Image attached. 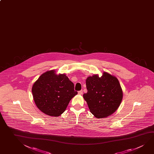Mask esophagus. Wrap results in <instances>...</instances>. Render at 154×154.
Segmentation results:
<instances>
[{"label": "esophagus", "mask_w": 154, "mask_h": 154, "mask_svg": "<svg viewBox=\"0 0 154 154\" xmlns=\"http://www.w3.org/2000/svg\"><path fill=\"white\" fill-rule=\"evenodd\" d=\"M78 94H80V95L83 94V90H81V91H78Z\"/></svg>", "instance_id": "esophagus-1"}]
</instances>
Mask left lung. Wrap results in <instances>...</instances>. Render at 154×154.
Here are the masks:
<instances>
[{
  "label": "left lung",
  "mask_w": 154,
  "mask_h": 154,
  "mask_svg": "<svg viewBox=\"0 0 154 154\" xmlns=\"http://www.w3.org/2000/svg\"><path fill=\"white\" fill-rule=\"evenodd\" d=\"M88 92L83 94L90 111L97 119L107 117L114 113L121 103L123 91L118 79L106 72L96 74L86 79Z\"/></svg>",
  "instance_id": "obj_1"
}]
</instances>
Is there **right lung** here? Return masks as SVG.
Returning a JSON list of instances; mask_svg holds the SVG:
<instances>
[{
    "mask_svg": "<svg viewBox=\"0 0 154 154\" xmlns=\"http://www.w3.org/2000/svg\"><path fill=\"white\" fill-rule=\"evenodd\" d=\"M32 92L37 108L53 117L62 115L71 100L78 94L66 75H57L54 70L46 71L38 78L33 85Z\"/></svg>",
    "mask_w": 154,
    "mask_h": 154,
    "instance_id": "add662e5",
    "label": "right lung"
}]
</instances>
